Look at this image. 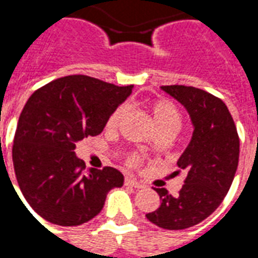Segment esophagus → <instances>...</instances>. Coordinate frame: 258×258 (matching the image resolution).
Listing matches in <instances>:
<instances>
[{"label": "esophagus", "instance_id": "esophagus-1", "mask_svg": "<svg viewBox=\"0 0 258 258\" xmlns=\"http://www.w3.org/2000/svg\"><path fill=\"white\" fill-rule=\"evenodd\" d=\"M125 185H130V186H134V188H144V184L140 182V181H137L135 178H131V177H127L125 178Z\"/></svg>", "mask_w": 258, "mask_h": 258}]
</instances>
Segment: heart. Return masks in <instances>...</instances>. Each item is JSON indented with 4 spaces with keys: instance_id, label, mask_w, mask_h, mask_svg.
<instances>
[{
    "instance_id": "b5f03b06",
    "label": "heart",
    "mask_w": 258,
    "mask_h": 258,
    "mask_svg": "<svg viewBox=\"0 0 258 258\" xmlns=\"http://www.w3.org/2000/svg\"><path fill=\"white\" fill-rule=\"evenodd\" d=\"M149 107H151L153 121L156 124L157 131H170L174 134L179 128V125L182 123V116H181V112L174 102L166 99V98H160V99L152 101ZM124 112H125L124 105L116 107L107 117L106 128H117L120 120L124 116ZM125 164L131 168H138L142 164V157H141L140 153H131L125 159Z\"/></svg>"
}]
</instances>
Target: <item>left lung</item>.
Here are the masks:
<instances>
[{
  "label": "left lung",
  "instance_id": "left-lung-1",
  "mask_svg": "<svg viewBox=\"0 0 258 258\" xmlns=\"http://www.w3.org/2000/svg\"><path fill=\"white\" fill-rule=\"evenodd\" d=\"M162 90L188 110L194 134L177 162L186 171L182 188L177 196L155 188L160 206L146 218L163 229L178 231L202 222L221 205L238 168L239 135L220 98L186 85H163Z\"/></svg>",
  "mask_w": 258,
  "mask_h": 258
}]
</instances>
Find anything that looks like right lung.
<instances>
[{
  "instance_id": "obj_1",
  "label": "right lung",
  "mask_w": 258,
  "mask_h": 258,
  "mask_svg": "<svg viewBox=\"0 0 258 258\" xmlns=\"http://www.w3.org/2000/svg\"><path fill=\"white\" fill-rule=\"evenodd\" d=\"M133 88L76 74L48 83L26 102L12 160L22 194L44 220L81 225L99 214L109 190L123 185L116 168L85 171L74 149L79 141L101 134L109 114Z\"/></svg>"
}]
</instances>
